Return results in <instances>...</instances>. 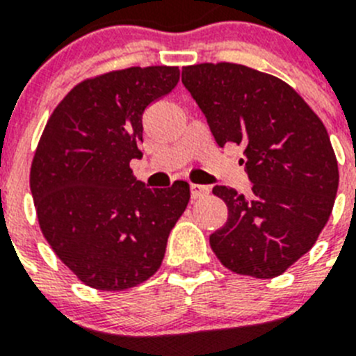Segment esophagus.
<instances>
[{
	"label": "esophagus",
	"instance_id": "obj_1",
	"mask_svg": "<svg viewBox=\"0 0 356 356\" xmlns=\"http://www.w3.org/2000/svg\"><path fill=\"white\" fill-rule=\"evenodd\" d=\"M209 193H210L209 185H196V184L191 185V196H193V200L205 197Z\"/></svg>",
	"mask_w": 356,
	"mask_h": 356
}]
</instances>
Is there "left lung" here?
Listing matches in <instances>:
<instances>
[{
	"instance_id": "8db88e82",
	"label": "left lung",
	"mask_w": 356,
	"mask_h": 356,
	"mask_svg": "<svg viewBox=\"0 0 356 356\" xmlns=\"http://www.w3.org/2000/svg\"><path fill=\"white\" fill-rule=\"evenodd\" d=\"M221 147L238 144L251 191L216 185L228 221L210 246L237 275L275 278L316 244L337 196V159L314 110L280 78L238 64L181 69Z\"/></svg>"
}]
</instances>
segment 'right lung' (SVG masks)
I'll return each instance as SVG.
<instances>
[{
  "label": "right lung",
  "instance_id": "add662e5",
  "mask_svg": "<svg viewBox=\"0 0 356 356\" xmlns=\"http://www.w3.org/2000/svg\"><path fill=\"white\" fill-rule=\"evenodd\" d=\"M180 69L130 67L78 83L56 106L31 162L30 188L44 237L78 278L124 291L156 273L191 188H147L140 159L143 114L171 92Z\"/></svg>",
  "mask_w": 356,
  "mask_h": 356
}]
</instances>
